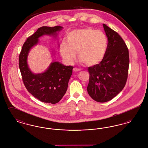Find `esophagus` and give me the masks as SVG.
<instances>
[{"instance_id":"esophagus-1","label":"esophagus","mask_w":148,"mask_h":148,"mask_svg":"<svg viewBox=\"0 0 148 148\" xmlns=\"http://www.w3.org/2000/svg\"><path fill=\"white\" fill-rule=\"evenodd\" d=\"M80 71V69H77V68H74L73 69V71H74V72H75V73H76V72H79V71Z\"/></svg>"}]
</instances>
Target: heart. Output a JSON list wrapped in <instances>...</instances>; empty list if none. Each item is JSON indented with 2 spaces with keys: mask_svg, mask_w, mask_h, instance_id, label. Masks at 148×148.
I'll list each match as a JSON object with an SVG mask.
<instances>
[{
  "mask_svg": "<svg viewBox=\"0 0 148 148\" xmlns=\"http://www.w3.org/2000/svg\"><path fill=\"white\" fill-rule=\"evenodd\" d=\"M108 45V38L104 32L88 27L71 32L66 37V42L61 43L59 51L69 63H73L77 53L81 63L92 66L103 59Z\"/></svg>",
  "mask_w": 148,
  "mask_h": 148,
  "instance_id": "b5f03b06",
  "label": "heart"
}]
</instances>
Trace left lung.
<instances>
[{
	"label": "left lung",
	"mask_w": 148,
	"mask_h": 148,
	"mask_svg": "<svg viewBox=\"0 0 148 148\" xmlns=\"http://www.w3.org/2000/svg\"><path fill=\"white\" fill-rule=\"evenodd\" d=\"M103 25L108 40V48L101 62L88 68L87 87L91 98L100 103L112 100L123 89L129 65V50L122 38L105 24Z\"/></svg>",
	"instance_id": "8db88e82"
}]
</instances>
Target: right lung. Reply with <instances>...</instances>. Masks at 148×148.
Segmentation results:
<instances>
[{
  "label": "right lung",
  "instance_id": "1",
  "mask_svg": "<svg viewBox=\"0 0 148 148\" xmlns=\"http://www.w3.org/2000/svg\"><path fill=\"white\" fill-rule=\"evenodd\" d=\"M63 28L61 26H56L38 29L24 43L19 58L22 79L28 91L40 101L52 104L58 103L66 92L73 67L53 61L45 71L35 74L29 69L27 60L30 50L38 44L40 37L48 35L56 38Z\"/></svg>",
  "mask_w": 148,
  "mask_h": 148
}]
</instances>
